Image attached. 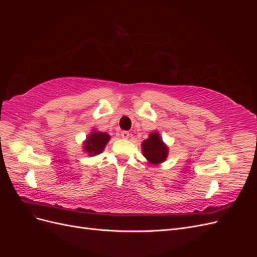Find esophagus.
Masks as SVG:
<instances>
[{
  "label": "esophagus",
  "instance_id": "obj_1",
  "mask_svg": "<svg viewBox=\"0 0 257 257\" xmlns=\"http://www.w3.org/2000/svg\"><path fill=\"white\" fill-rule=\"evenodd\" d=\"M121 137L123 139H127L130 137V133L127 131H123V132H121Z\"/></svg>",
  "mask_w": 257,
  "mask_h": 257
}]
</instances>
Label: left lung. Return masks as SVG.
<instances>
[{
	"label": "left lung",
	"mask_w": 257,
	"mask_h": 257,
	"mask_svg": "<svg viewBox=\"0 0 257 257\" xmlns=\"http://www.w3.org/2000/svg\"><path fill=\"white\" fill-rule=\"evenodd\" d=\"M143 152L145 158L151 164H159L167 158V147L163 144L158 133H151L149 138L143 143Z\"/></svg>",
	"instance_id": "obj_1"
}]
</instances>
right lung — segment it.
Returning <instances> with one entry per match:
<instances>
[{"instance_id":"obj_1","label":"right lung","mask_w":257,"mask_h":257,"mask_svg":"<svg viewBox=\"0 0 257 257\" xmlns=\"http://www.w3.org/2000/svg\"><path fill=\"white\" fill-rule=\"evenodd\" d=\"M110 136L106 133L100 132H93V133L87 138V142L84 143V150L90 155L99 154L104 150L106 144L109 142Z\"/></svg>"}]
</instances>
